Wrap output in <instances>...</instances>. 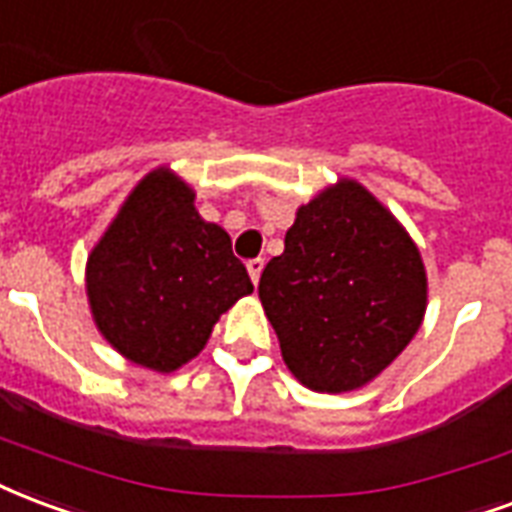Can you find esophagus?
Segmentation results:
<instances>
[{"label": "esophagus", "mask_w": 512, "mask_h": 512, "mask_svg": "<svg viewBox=\"0 0 512 512\" xmlns=\"http://www.w3.org/2000/svg\"><path fill=\"white\" fill-rule=\"evenodd\" d=\"M263 266H266V260L263 257H255V260H249L246 263V271H249V276H252V282H260V274H263Z\"/></svg>", "instance_id": "34e87169"}]
</instances>
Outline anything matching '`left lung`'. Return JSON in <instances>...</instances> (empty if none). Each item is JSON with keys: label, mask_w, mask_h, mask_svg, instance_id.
Returning <instances> with one entry per match:
<instances>
[{"label": "left lung", "mask_w": 512, "mask_h": 512, "mask_svg": "<svg viewBox=\"0 0 512 512\" xmlns=\"http://www.w3.org/2000/svg\"><path fill=\"white\" fill-rule=\"evenodd\" d=\"M260 304L287 369L317 393L369 385L418 333L429 279L410 233L369 189L339 179L295 211Z\"/></svg>", "instance_id": "8db88e82"}]
</instances>
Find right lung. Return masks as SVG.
<instances>
[{"label":"right lung","instance_id":"add662e5","mask_svg":"<svg viewBox=\"0 0 512 512\" xmlns=\"http://www.w3.org/2000/svg\"><path fill=\"white\" fill-rule=\"evenodd\" d=\"M255 290L225 227L170 168L146 173L86 260L94 325L113 350L170 374L206 347L222 314Z\"/></svg>","mask_w":512,"mask_h":512}]
</instances>
